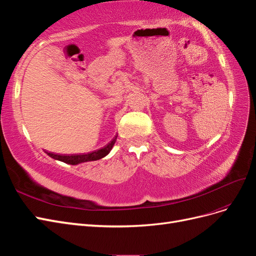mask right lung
<instances>
[{
    "mask_svg": "<svg viewBox=\"0 0 256 256\" xmlns=\"http://www.w3.org/2000/svg\"><path fill=\"white\" fill-rule=\"evenodd\" d=\"M116 138H118V136H115V138H113V140L109 144H106L104 147H102V148H100L98 150H94V152H88V154H68V156H67V154H56L48 152V154H49L50 157H52L54 159L60 160V161H63V162H65V164H72V166L82 164V162L99 160V159L106 157V154L110 152V150H112V147H113V145H114V143L116 141Z\"/></svg>",
    "mask_w": 256,
    "mask_h": 256,
    "instance_id": "add662e5",
    "label": "right lung"
}]
</instances>
